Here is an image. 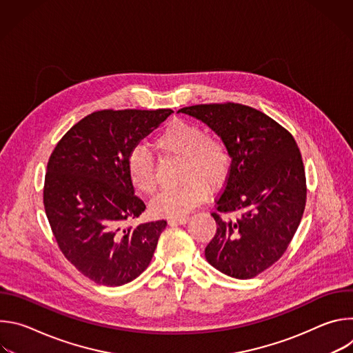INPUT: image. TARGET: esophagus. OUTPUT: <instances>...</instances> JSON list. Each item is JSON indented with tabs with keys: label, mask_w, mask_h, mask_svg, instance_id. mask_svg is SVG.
<instances>
[{
	"label": "esophagus",
	"mask_w": 353,
	"mask_h": 353,
	"mask_svg": "<svg viewBox=\"0 0 353 353\" xmlns=\"http://www.w3.org/2000/svg\"><path fill=\"white\" fill-rule=\"evenodd\" d=\"M188 216H177V218H170L169 219V223L170 225H184L188 222Z\"/></svg>",
	"instance_id": "34e87169"
}]
</instances>
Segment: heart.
Listing matches in <instances>:
<instances>
[{
  "instance_id": "obj_1",
  "label": "heart",
  "mask_w": 353,
  "mask_h": 353,
  "mask_svg": "<svg viewBox=\"0 0 353 353\" xmlns=\"http://www.w3.org/2000/svg\"><path fill=\"white\" fill-rule=\"evenodd\" d=\"M155 146L166 157H179L181 185L162 190L150 203L158 216L177 218L192 211L208 196L210 187L222 185L230 172L232 157L226 142L205 134L196 123L173 120L157 137ZM127 172L132 187L141 194H152L157 188L155 162L146 149L137 146L127 158Z\"/></svg>"
}]
</instances>
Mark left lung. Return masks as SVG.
Here are the masks:
<instances>
[{"label": "left lung", "instance_id": "1", "mask_svg": "<svg viewBox=\"0 0 353 353\" xmlns=\"http://www.w3.org/2000/svg\"><path fill=\"white\" fill-rule=\"evenodd\" d=\"M228 145L232 166L212 216L216 233L207 261L237 279L275 264L292 241L306 207V174L292 134L260 110L240 103L183 108ZM234 213V219L227 215Z\"/></svg>", "mask_w": 353, "mask_h": 353}]
</instances>
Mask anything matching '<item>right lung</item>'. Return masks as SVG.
<instances>
[{"instance_id": "add662e5", "label": "right lung", "mask_w": 353, "mask_h": 353, "mask_svg": "<svg viewBox=\"0 0 353 353\" xmlns=\"http://www.w3.org/2000/svg\"><path fill=\"white\" fill-rule=\"evenodd\" d=\"M173 110H99L71 127L47 163L44 211L65 259L86 278L121 286L149 265L166 221L127 223L145 211L127 158Z\"/></svg>"}]
</instances>
